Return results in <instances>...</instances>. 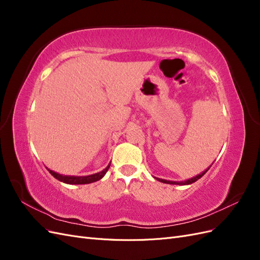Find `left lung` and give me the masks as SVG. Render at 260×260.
I'll use <instances>...</instances> for the list:
<instances>
[{
  "mask_svg": "<svg viewBox=\"0 0 260 260\" xmlns=\"http://www.w3.org/2000/svg\"><path fill=\"white\" fill-rule=\"evenodd\" d=\"M208 169H209V168H208ZM208 169L205 170V171H203L202 174L199 175V176H196V177H194V178H192V179H188V180H186V181H180V182H175V181H168V180L158 179V178H155V179L160 181V182H162V183H167V184H181V185H185V184H191V183L195 182V181H198L199 179H201V178L208 171Z\"/></svg>",
  "mask_w": 260,
  "mask_h": 260,
  "instance_id": "1",
  "label": "left lung"
}]
</instances>
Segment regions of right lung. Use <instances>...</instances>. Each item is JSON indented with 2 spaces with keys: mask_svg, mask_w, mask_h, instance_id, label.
<instances>
[{
  "mask_svg": "<svg viewBox=\"0 0 260 260\" xmlns=\"http://www.w3.org/2000/svg\"><path fill=\"white\" fill-rule=\"evenodd\" d=\"M109 166H111V164L108 165V166L103 170L99 172V174H94L91 176H85V177H72V176H62V175H58L56 172H54L50 169H48L50 171V174L55 178L57 179L60 182H64V183H68V184H88V183H92V182H95V181H99L100 179L103 178L105 176V174L107 172Z\"/></svg>",
  "mask_w": 260,
  "mask_h": 260,
  "instance_id": "obj_1",
  "label": "right lung"
}]
</instances>
